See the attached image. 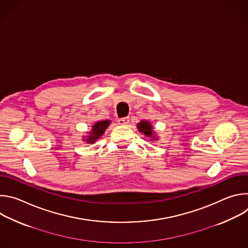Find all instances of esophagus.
I'll return each mask as SVG.
<instances>
[{
	"instance_id": "esophagus-1",
	"label": "esophagus",
	"mask_w": 248,
	"mask_h": 248,
	"mask_svg": "<svg viewBox=\"0 0 248 248\" xmlns=\"http://www.w3.org/2000/svg\"><path fill=\"white\" fill-rule=\"evenodd\" d=\"M118 123L119 124H122V125H126L128 123H129V118L128 117H125V118H121L118 120Z\"/></svg>"
}]
</instances>
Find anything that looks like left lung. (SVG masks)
<instances>
[{
    "label": "left lung",
    "instance_id": "8db88e82",
    "mask_svg": "<svg viewBox=\"0 0 248 248\" xmlns=\"http://www.w3.org/2000/svg\"><path fill=\"white\" fill-rule=\"evenodd\" d=\"M137 128L138 130L143 133L146 137H150V140H156V136L154 135L153 131V126L151 124L147 121H141L140 123L137 124Z\"/></svg>",
    "mask_w": 248,
    "mask_h": 248
}]
</instances>
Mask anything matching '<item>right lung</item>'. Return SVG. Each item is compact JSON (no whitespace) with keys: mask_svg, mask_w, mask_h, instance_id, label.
<instances>
[{"mask_svg":"<svg viewBox=\"0 0 248 248\" xmlns=\"http://www.w3.org/2000/svg\"><path fill=\"white\" fill-rule=\"evenodd\" d=\"M110 123L111 121L107 120V121H100L94 124L92 126V130L90 131L89 135L86 136L87 138L84 140L87 143H94L97 139H99L103 135L105 130L109 126Z\"/></svg>","mask_w":248,"mask_h":248,"instance_id":"right-lung-1","label":"right lung"}]
</instances>
